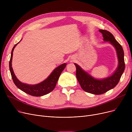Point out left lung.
I'll list each match as a JSON object with an SVG mask.
<instances>
[{"mask_svg":"<svg viewBox=\"0 0 132 132\" xmlns=\"http://www.w3.org/2000/svg\"><path fill=\"white\" fill-rule=\"evenodd\" d=\"M99 31L102 34L104 40L109 41L116 49L119 65L114 74L105 79L97 80L83 71L77 64H74L77 68L76 76L82 89L87 93L95 95L103 94L114 88L118 84L125 67L124 53L121 45L110 32L103 29H100Z\"/></svg>","mask_w":132,"mask_h":132,"instance_id":"obj_1","label":"left lung"}]
</instances>
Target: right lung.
I'll return each instance as SVG.
<instances>
[{
	"instance_id": "add662e5",
	"label": "right lung",
	"mask_w": 132,
	"mask_h": 132,
	"mask_svg": "<svg viewBox=\"0 0 132 132\" xmlns=\"http://www.w3.org/2000/svg\"><path fill=\"white\" fill-rule=\"evenodd\" d=\"M18 43L16 44L13 47V49L12 50L11 52V59L9 62V67L12 76V78L13 79V82L14 83L15 86L23 92L33 96H42L51 92L54 89L55 86H56L58 79L61 72L65 68L66 64H63L57 67L52 72V73L50 74L49 77H48L45 80H44L42 82L40 83V84H38L36 85H29L27 84H23V83L21 82L16 78L14 73L13 68L12 67V59L13 56V52L14 50V47L18 44Z\"/></svg>"
}]
</instances>
